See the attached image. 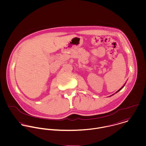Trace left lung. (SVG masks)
I'll return each mask as SVG.
<instances>
[{"instance_id": "obj_1", "label": "left lung", "mask_w": 146, "mask_h": 146, "mask_svg": "<svg viewBox=\"0 0 146 146\" xmlns=\"http://www.w3.org/2000/svg\"><path fill=\"white\" fill-rule=\"evenodd\" d=\"M125 84H124V85H123V86H122V87H121V88H120V89H119V90H117V92H116V93H117V92H119V91H120V90H121V89H123V88H124V86H125ZM114 94H115V93H114V94H112V95H111V96H110V97H111V96H113V95H114Z\"/></svg>"}]
</instances>
